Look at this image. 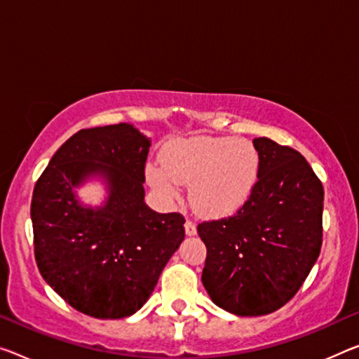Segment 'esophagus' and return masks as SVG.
I'll return each mask as SVG.
<instances>
[{"mask_svg": "<svg viewBox=\"0 0 359 359\" xmlns=\"http://www.w3.org/2000/svg\"><path fill=\"white\" fill-rule=\"evenodd\" d=\"M184 229H186V234L187 236H196L197 229H196V224L192 222H186L184 223Z\"/></svg>", "mask_w": 359, "mask_h": 359, "instance_id": "1", "label": "esophagus"}]
</instances>
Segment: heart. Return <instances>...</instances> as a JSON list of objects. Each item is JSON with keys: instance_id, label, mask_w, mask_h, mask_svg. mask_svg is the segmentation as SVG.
<instances>
[{"instance_id": "heart-1", "label": "heart", "mask_w": 359, "mask_h": 359, "mask_svg": "<svg viewBox=\"0 0 359 359\" xmlns=\"http://www.w3.org/2000/svg\"><path fill=\"white\" fill-rule=\"evenodd\" d=\"M260 154L247 140L198 136L176 140L163 149V163L147 162L152 187L168 198L191 184V203L207 218L226 217L244 205L260 176Z\"/></svg>"}]
</instances>
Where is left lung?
I'll return each instance as SVG.
<instances>
[{
	"label": "left lung",
	"mask_w": 359,
	"mask_h": 359,
	"mask_svg": "<svg viewBox=\"0 0 359 359\" xmlns=\"http://www.w3.org/2000/svg\"><path fill=\"white\" fill-rule=\"evenodd\" d=\"M260 176L236 215L197 226L207 247L202 284L215 305L263 316L302 287L323 244L324 189L306 158L255 137Z\"/></svg>",
	"instance_id": "8db88e82"
}]
</instances>
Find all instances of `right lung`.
<instances>
[{
	"instance_id": "add662e5",
	"label": "right lung",
	"mask_w": 359,
	"mask_h": 359,
	"mask_svg": "<svg viewBox=\"0 0 359 359\" xmlns=\"http://www.w3.org/2000/svg\"><path fill=\"white\" fill-rule=\"evenodd\" d=\"M151 140L130 123L80 130L57 149L33 189L30 217L43 279L75 310L99 319L131 316L144 305L184 239V217L144 202ZM107 184L102 206L74 189Z\"/></svg>"
}]
</instances>
